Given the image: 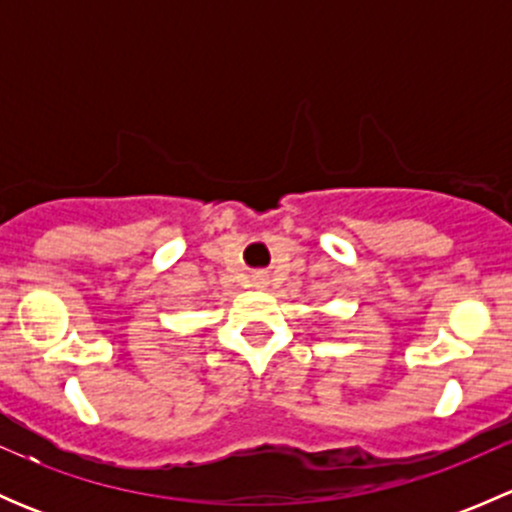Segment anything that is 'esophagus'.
I'll return each mask as SVG.
<instances>
[{
    "instance_id": "34e87169",
    "label": "esophagus",
    "mask_w": 512,
    "mask_h": 512,
    "mask_svg": "<svg viewBox=\"0 0 512 512\" xmlns=\"http://www.w3.org/2000/svg\"><path fill=\"white\" fill-rule=\"evenodd\" d=\"M252 287H257V289H265L267 285H270V275H267V272H262V270H257V272H252Z\"/></svg>"
}]
</instances>
